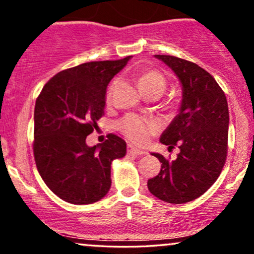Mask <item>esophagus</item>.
Returning a JSON list of instances; mask_svg holds the SVG:
<instances>
[{
    "label": "esophagus",
    "instance_id": "obj_1",
    "mask_svg": "<svg viewBox=\"0 0 254 254\" xmlns=\"http://www.w3.org/2000/svg\"><path fill=\"white\" fill-rule=\"evenodd\" d=\"M127 153L132 154V155H144L145 151L137 149V148H133L132 145H129V147H127Z\"/></svg>",
    "mask_w": 254,
    "mask_h": 254
}]
</instances>
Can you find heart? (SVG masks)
Listing matches in <instances>:
<instances>
[{
    "label": "heart",
    "instance_id": "obj_1",
    "mask_svg": "<svg viewBox=\"0 0 254 254\" xmlns=\"http://www.w3.org/2000/svg\"><path fill=\"white\" fill-rule=\"evenodd\" d=\"M137 82L145 94L157 93L161 95L167 88V78L164 74L155 69H142L136 75ZM118 80H113L110 83L106 93V100L111 101ZM117 127L123 135L133 144L143 145L149 141L150 136L155 135L159 130V125L153 119L136 113H127L117 122Z\"/></svg>",
    "mask_w": 254,
    "mask_h": 254
}]
</instances>
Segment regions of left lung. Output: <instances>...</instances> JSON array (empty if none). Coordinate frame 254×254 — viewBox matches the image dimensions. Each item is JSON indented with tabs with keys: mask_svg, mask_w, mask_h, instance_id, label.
Here are the masks:
<instances>
[{
	"mask_svg": "<svg viewBox=\"0 0 254 254\" xmlns=\"http://www.w3.org/2000/svg\"><path fill=\"white\" fill-rule=\"evenodd\" d=\"M155 57L183 84L179 115L160 138L168 149L178 147L180 153L174 161L153 154L161 170L148 180V189L164 202L188 203L208 191L222 172L228 153V104L216 80L196 63L168 55Z\"/></svg>",
	"mask_w": 254,
	"mask_h": 254,
	"instance_id": "1",
	"label": "left lung"
}]
</instances>
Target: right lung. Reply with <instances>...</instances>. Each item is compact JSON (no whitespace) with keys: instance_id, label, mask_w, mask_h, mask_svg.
<instances>
[{"instance_id":"obj_1","label":"right lung","mask_w":254,"mask_h":254,"mask_svg":"<svg viewBox=\"0 0 254 254\" xmlns=\"http://www.w3.org/2000/svg\"><path fill=\"white\" fill-rule=\"evenodd\" d=\"M130 56L97 61L60 71L38 95L34 107L33 154L50 190L71 204L98 202L111 188V164L127 153V143L109 133L88 147L87 136L104 116L107 84Z\"/></svg>"}]
</instances>
